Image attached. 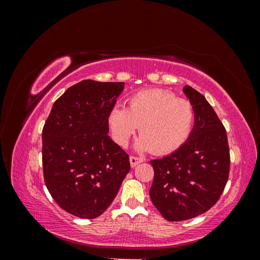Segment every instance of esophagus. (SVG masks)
<instances>
[{"label": "esophagus", "instance_id": "1", "mask_svg": "<svg viewBox=\"0 0 260 260\" xmlns=\"http://www.w3.org/2000/svg\"><path fill=\"white\" fill-rule=\"evenodd\" d=\"M141 162H143V158H141V157H138V156H130L131 167H136Z\"/></svg>", "mask_w": 260, "mask_h": 260}]
</instances>
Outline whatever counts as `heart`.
<instances>
[{"label": "heart", "instance_id": "b5f03b06", "mask_svg": "<svg viewBox=\"0 0 260 260\" xmlns=\"http://www.w3.org/2000/svg\"><path fill=\"white\" fill-rule=\"evenodd\" d=\"M113 139L125 146L140 125L137 148L157 154L175 152L190 138L195 108L188 100L162 89H145L133 93L127 107L114 106L108 113Z\"/></svg>", "mask_w": 260, "mask_h": 260}]
</instances>
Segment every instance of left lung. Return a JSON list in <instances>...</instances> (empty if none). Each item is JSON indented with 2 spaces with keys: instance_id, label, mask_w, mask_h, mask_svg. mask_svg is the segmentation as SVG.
Here are the masks:
<instances>
[{
  "instance_id": "1",
  "label": "left lung",
  "mask_w": 260,
  "mask_h": 260,
  "mask_svg": "<svg viewBox=\"0 0 260 260\" xmlns=\"http://www.w3.org/2000/svg\"><path fill=\"white\" fill-rule=\"evenodd\" d=\"M183 92L195 108L190 138L164 158L151 160L149 196L168 221H183L209 210L219 201L230 172L226 131L205 96L190 85Z\"/></svg>"
}]
</instances>
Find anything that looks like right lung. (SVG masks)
Instances as JSON below:
<instances>
[{"label":"right lung","instance_id":"add662e5","mask_svg":"<svg viewBox=\"0 0 260 260\" xmlns=\"http://www.w3.org/2000/svg\"><path fill=\"white\" fill-rule=\"evenodd\" d=\"M122 90L123 82H78L55 101L44 123V182L70 215L101 216L130 170L129 155L107 135L108 113Z\"/></svg>","mask_w":260,"mask_h":260}]
</instances>
